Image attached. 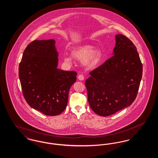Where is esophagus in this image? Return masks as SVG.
I'll return each mask as SVG.
<instances>
[{
    "instance_id": "1",
    "label": "esophagus",
    "mask_w": 158,
    "mask_h": 158,
    "mask_svg": "<svg viewBox=\"0 0 158 158\" xmlns=\"http://www.w3.org/2000/svg\"><path fill=\"white\" fill-rule=\"evenodd\" d=\"M77 77H78V79L79 81H83L84 80V76L82 75H79Z\"/></svg>"
}]
</instances>
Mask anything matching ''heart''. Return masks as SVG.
<instances>
[{
	"label": "heart",
	"mask_w": 158,
	"mask_h": 158,
	"mask_svg": "<svg viewBox=\"0 0 158 158\" xmlns=\"http://www.w3.org/2000/svg\"><path fill=\"white\" fill-rule=\"evenodd\" d=\"M72 56L64 54L63 59L65 62L71 63L73 57L79 61H83V65L88 69L96 68L99 64L102 57L100 48H94L90 44H83L76 47L72 52Z\"/></svg>",
	"instance_id": "obj_1"
}]
</instances>
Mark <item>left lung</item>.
<instances>
[{
  "label": "left lung",
  "mask_w": 158,
  "mask_h": 158,
  "mask_svg": "<svg viewBox=\"0 0 158 158\" xmlns=\"http://www.w3.org/2000/svg\"><path fill=\"white\" fill-rule=\"evenodd\" d=\"M113 56L90 73L86 81L91 109L106 117L127 108L135 101L143 66L137 48L126 36L115 35Z\"/></svg>",
  "instance_id": "8db88e82"
}]
</instances>
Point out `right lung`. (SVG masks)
<instances>
[{"label": "right lung", "instance_id": "add662e5", "mask_svg": "<svg viewBox=\"0 0 158 158\" xmlns=\"http://www.w3.org/2000/svg\"><path fill=\"white\" fill-rule=\"evenodd\" d=\"M55 40H35L23 53L19 77L23 95L31 108L47 115L63 112L69 91L76 81L77 73L57 68L59 53Z\"/></svg>", "mask_w": 158, "mask_h": 158}]
</instances>
